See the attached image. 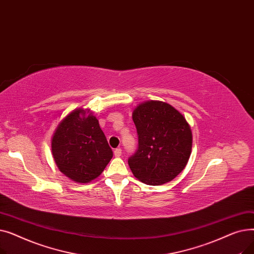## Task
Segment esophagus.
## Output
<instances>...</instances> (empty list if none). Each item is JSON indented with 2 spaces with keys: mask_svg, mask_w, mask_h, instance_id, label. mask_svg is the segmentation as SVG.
I'll return each instance as SVG.
<instances>
[{
  "mask_svg": "<svg viewBox=\"0 0 254 254\" xmlns=\"http://www.w3.org/2000/svg\"><path fill=\"white\" fill-rule=\"evenodd\" d=\"M122 148H116L115 150H114V155L116 156V157H119V156H122Z\"/></svg>",
  "mask_w": 254,
  "mask_h": 254,
  "instance_id": "esophagus-1",
  "label": "esophagus"
}]
</instances>
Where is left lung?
Masks as SVG:
<instances>
[{
    "mask_svg": "<svg viewBox=\"0 0 254 254\" xmlns=\"http://www.w3.org/2000/svg\"><path fill=\"white\" fill-rule=\"evenodd\" d=\"M139 139L128 158L134 176L147 185H162L177 177L188 165L192 132L185 117L161 101H146L132 111Z\"/></svg>",
    "mask_w": 254,
    "mask_h": 254,
    "instance_id": "left-lung-1",
    "label": "left lung"
}]
</instances>
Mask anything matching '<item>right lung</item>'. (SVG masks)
<instances>
[{
	"mask_svg": "<svg viewBox=\"0 0 254 254\" xmlns=\"http://www.w3.org/2000/svg\"><path fill=\"white\" fill-rule=\"evenodd\" d=\"M51 152L64 176L78 183L99 177L113 156L99 120L89 109H75L57 127Z\"/></svg>",
	"mask_w": 254,
	"mask_h": 254,
	"instance_id": "1",
	"label": "right lung"
}]
</instances>
